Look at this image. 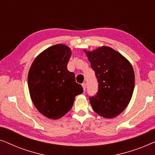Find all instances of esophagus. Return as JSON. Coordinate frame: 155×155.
<instances>
[{"label": "esophagus", "mask_w": 155, "mask_h": 155, "mask_svg": "<svg viewBox=\"0 0 155 155\" xmlns=\"http://www.w3.org/2000/svg\"><path fill=\"white\" fill-rule=\"evenodd\" d=\"M82 87H83V90H84V91H85V90H86V83L85 82H84V83H82Z\"/></svg>", "instance_id": "1"}]
</instances>
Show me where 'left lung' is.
<instances>
[{
    "instance_id": "1",
    "label": "left lung",
    "mask_w": 155,
    "mask_h": 155,
    "mask_svg": "<svg viewBox=\"0 0 155 155\" xmlns=\"http://www.w3.org/2000/svg\"><path fill=\"white\" fill-rule=\"evenodd\" d=\"M84 52L99 83L97 94L89 98L92 109L102 117H116L126 109L132 97L135 86L132 65L108 46Z\"/></svg>"
}]
</instances>
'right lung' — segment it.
I'll return each mask as SVG.
<instances>
[{
  "instance_id": "1",
  "label": "right lung",
  "mask_w": 155,
  "mask_h": 155,
  "mask_svg": "<svg viewBox=\"0 0 155 155\" xmlns=\"http://www.w3.org/2000/svg\"><path fill=\"white\" fill-rule=\"evenodd\" d=\"M71 51L63 44L46 48L33 61L28 73L31 100L40 113L58 119L73 107L75 97L83 92L75 82L74 73L68 71Z\"/></svg>"
}]
</instances>
